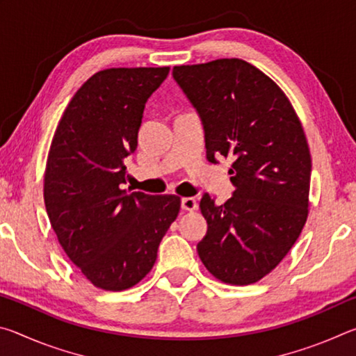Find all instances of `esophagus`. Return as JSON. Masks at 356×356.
<instances>
[{
	"label": "esophagus",
	"instance_id": "1",
	"mask_svg": "<svg viewBox=\"0 0 356 356\" xmlns=\"http://www.w3.org/2000/svg\"><path fill=\"white\" fill-rule=\"evenodd\" d=\"M197 209V202L195 197H184L182 200V210L185 212H193V210Z\"/></svg>",
	"mask_w": 356,
	"mask_h": 356
}]
</instances>
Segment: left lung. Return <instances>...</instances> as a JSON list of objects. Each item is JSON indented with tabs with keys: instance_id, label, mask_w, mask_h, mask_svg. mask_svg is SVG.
I'll return each instance as SVG.
<instances>
[{
	"instance_id": "1",
	"label": "left lung",
	"mask_w": 356,
	"mask_h": 356,
	"mask_svg": "<svg viewBox=\"0 0 356 356\" xmlns=\"http://www.w3.org/2000/svg\"><path fill=\"white\" fill-rule=\"evenodd\" d=\"M174 80L196 108L207 160H234L232 197L200 202L207 234L197 254L216 280L246 286L262 280L297 242L309 206L311 154L286 94L243 59L176 65Z\"/></svg>"
}]
</instances>
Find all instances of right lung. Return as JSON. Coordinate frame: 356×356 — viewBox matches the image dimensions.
<instances>
[{"mask_svg":"<svg viewBox=\"0 0 356 356\" xmlns=\"http://www.w3.org/2000/svg\"><path fill=\"white\" fill-rule=\"evenodd\" d=\"M170 67L94 74L59 120L48 152L44 200L63 250L95 287L125 291L156 261L180 197L127 193L124 161L136 150L147 99Z\"/></svg>","mask_w":356,"mask_h":356,"instance_id":"right-lung-1","label":"right lung"}]
</instances>
